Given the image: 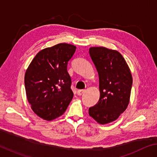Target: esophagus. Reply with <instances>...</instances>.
<instances>
[{
	"label": "esophagus",
	"instance_id": "obj_1",
	"mask_svg": "<svg viewBox=\"0 0 157 157\" xmlns=\"http://www.w3.org/2000/svg\"><path fill=\"white\" fill-rule=\"evenodd\" d=\"M86 91L85 89H81V90H78L77 91V94L78 95H81L82 94H84V93Z\"/></svg>",
	"mask_w": 157,
	"mask_h": 157
}]
</instances>
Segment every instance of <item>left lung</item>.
Wrapping results in <instances>:
<instances>
[{
    "label": "left lung",
    "instance_id": "left-lung-1",
    "mask_svg": "<svg viewBox=\"0 0 157 157\" xmlns=\"http://www.w3.org/2000/svg\"><path fill=\"white\" fill-rule=\"evenodd\" d=\"M99 75L100 96L89 108V114L99 124L116 121L127 109L132 87V75L125 59L116 50L104 47L89 48Z\"/></svg>",
    "mask_w": 157,
    "mask_h": 157
}]
</instances>
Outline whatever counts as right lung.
<instances>
[{
  "label": "right lung",
  "instance_id": "1",
  "mask_svg": "<svg viewBox=\"0 0 157 157\" xmlns=\"http://www.w3.org/2000/svg\"><path fill=\"white\" fill-rule=\"evenodd\" d=\"M76 49L67 43L45 48L36 54L25 71L28 101L41 119L52 121L62 116L72 100L74 94L67 65Z\"/></svg>",
  "mask_w": 157,
  "mask_h": 157
}]
</instances>
